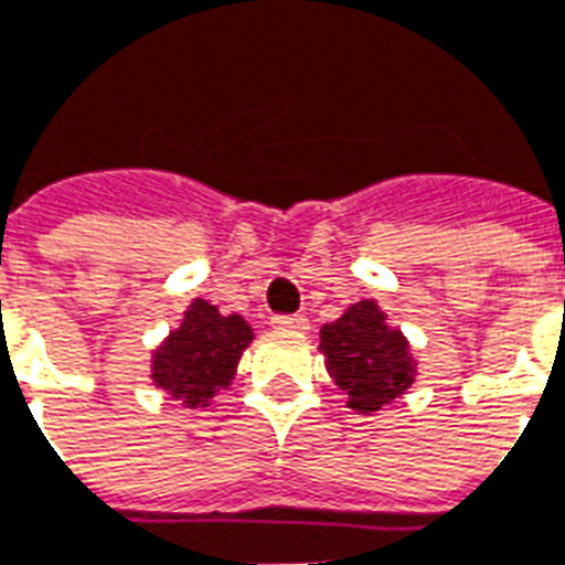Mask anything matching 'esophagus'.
Here are the masks:
<instances>
[{
  "label": "esophagus",
  "mask_w": 565,
  "mask_h": 565,
  "mask_svg": "<svg viewBox=\"0 0 565 565\" xmlns=\"http://www.w3.org/2000/svg\"><path fill=\"white\" fill-rule=\"evenodd\" d=\"M274 323V330L282 332H306L309 330V321H306V315H274L270 318Z\"/></svg>",
  "instance_id": "esophagus-1"
}]
</instances>
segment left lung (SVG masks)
Returning a JSON list of instances; mask_svg holds the SVG:
<instances>
[{"label":"left lung","instance_id":"obj_1","mask_svg":"<svg viewBox=\"0 0 565 565\" xmlns=\"http://www.w3.org/2000/svg\"><path fill=\"white\" fill-rule=\"evenodd\" d=\"M318 351L335 386L348 392V406L362 415L377 413L413 386L409 342L388 327L386 312L374 300H360L339 321L323 323Z\"/></svg>","mask_w":565,"mask_h":565}]
</instances>
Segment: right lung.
<instances>
[{
  "label": "right lung",
  "mask_w": 565,
  "mask_h": 565,
  "mask_svg": "<svg viewBox=\"0 0 565 565\" xmlns=\"http://www.w3.org/2000/svg\"><path fill=\"white\" fill-rule=\"evenodd\" d=\"M250 342L253 330L242 315H221L217 306L196 297L182 323L152 353V383L185 406H209L233 383Z\"/></svg>",
  "instance_id": "right-lung-1"
}]
</instances>
